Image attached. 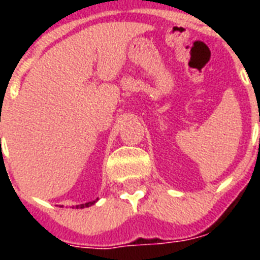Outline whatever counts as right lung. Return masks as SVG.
Segmentation results:
<instances>
[{"instance_id":"right-lung-1","label":"right lung","mask_w":260,"mask_h":260,"mask_svg":"<svg viewBox=\"0 0 260 260\" xmlns=\"http://www.w3.org/2000/svg\"><path fill=\"white\" fill-rule=\"evenodd\" d=\"M97 201V200H95ZM95 201H90L86 202V204H81V205H77V209H82V208H87V206H91L93 204H95Z\"/></svg>"}]
</instances>
